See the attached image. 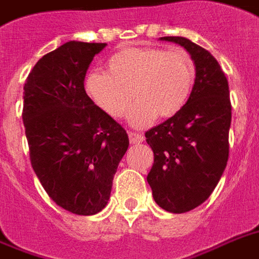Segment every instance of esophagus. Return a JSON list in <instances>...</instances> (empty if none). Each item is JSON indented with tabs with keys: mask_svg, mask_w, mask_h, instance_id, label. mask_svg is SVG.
<instances>
[{
	"mask_svg": "<svg viewBox=\"0 0 259 259\" xmlns=\"http://www.w3.org/2000/svg\"><path fill=\"white\" fill-rule=\"evenodd\" d=\"M129 140L132 144H140L145 140V137L142 136V134H138V133H129Z\"/></svg>",
	"mask_w": 259,
	"mask_h": 259,
	"instance_id": "34e87169",
	"label": "esophagus"
}]
</instances>
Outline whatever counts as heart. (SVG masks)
Wrapping results in <instances>:
<instances>
[{
  "instance_id": "obj_1",
  "label": "heart",
  "mask_w": 259,
  "mask_h": 259,
  "mask_svg": "<svg viewBox=\"0 0 259 259\" xmlns=\"http://www.w3.org/2000/svg\"><path fill=\"white\" fill-rule=\"evenodd\" d=\"M106 68L107 74H87L89 97L113 118L123 117L132 99H137L129 113V122L136 127L150 125L157 115L170 118L180 113L196 76L192 58L181 48H125L110 56Z\"/></svg>"
}]
</instances>
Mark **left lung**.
<instances>
[{"mask_svg":"<svg viewBox=\"0 0 259 259\" xmlns=\"http://www.w3.org/2000/svg\"><path fill=\"white\" fill-rule=\"evenodd\" d=\"M161 40L188 51L196 78L184 109L145 133L154 154L146 180L162 209L183 213L204 203L225 172L231 102L227 78L208 51L179 36Z\"/></svg>","mask_w":259,"mask_h":259,"instance_id":"left-lung-1","label":"left lung"}]
</instances>
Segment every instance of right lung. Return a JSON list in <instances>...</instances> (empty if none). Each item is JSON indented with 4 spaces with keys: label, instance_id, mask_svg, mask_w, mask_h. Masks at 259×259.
<instances>
[{
    "label": "right lung",
    "instance_id": "obj_1",
    "mask_svg": "<svg viewBox=\"0 0 259 259\" xmlns=\"http://www.w3.org/2000/svg\"><path fill=\"white\" fill-rule=\"evenodd\" d=\"M105 47L66 42L36 63L24 86L22 121L32 168L48 196L76 215L105 208L129 146L126 130L84 90L90 63Z\"/></svg>",
    "mask_w": 259,
    "mask_h": 259
}]
</instances>
